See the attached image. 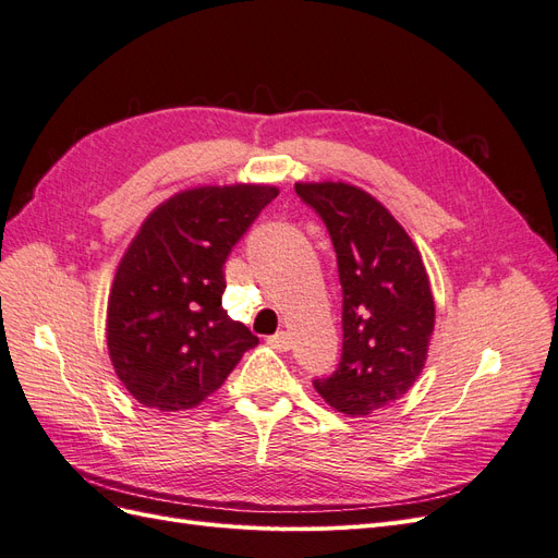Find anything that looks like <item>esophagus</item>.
Here are the masks:
<instances>
[{
    "label": "esophagus",
    "mask_w": 558,
    "mask_h": 558,
    "mask_svg": "<svg viewBox=\"0 0 558 558\" xmlns=\"http://www.w3.org/2000/svg\"><path fill=\"white\" fill-rule=\"evenodd\" d=\"M267 344L277 349V351H289L291 349V335L289 332H277L272 337H267Z\"/></svg>",
    "instance_id": "34e87169"
}]
</instances>
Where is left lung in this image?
I'll return each mask as SVG.
<instances>
[{"label": "left lung", "mask_w": 558, "mask_h": 558, "mask_svg": "<svg viewBox=\"0 0 558 558\" xmlns=\"http://www.w3.org/2000/svg\"><path fill=\"white\" fill-rule=\"evenodd\" d=\"M330 232L342 283V361L314 388L332 410L367 416L418 379L435 328V300L416 244L377 197L344 181H298Z\"/></svg>", "instance_id": "obj_1"}]
</instances>
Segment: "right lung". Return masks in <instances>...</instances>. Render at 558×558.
<instances>
[{
    "instance_id": "add662e5",
    "label": "right lung",
    "mask_w": 558,
    "mask_h": 558,
    "mask_svg": "<svg viewBox=\"0 0 558 558\" xmlns=\"http://www.w3.org/2000/svg\"><path fill=\"white\" fill-rule=\"evenodd\" d=\"M277 195L269 183L197 185L144 218L116 267L107 302L111 365L144 408H197L258 344L221 305L223 263Z\"/></svg>"
}]
</instances>
